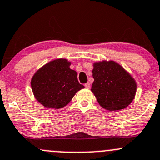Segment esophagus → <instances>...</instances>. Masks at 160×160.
Returning <instances> with one entry per match:
<instances>
[{"mask_svg": "<svg viewBox=\"0 0 160 160\" xmlns=\"http://www.w3.org/2000/svg\"><path fill=\"white\" fill-rule=\"evenodd\" d=\"M84 87H85V88H88V89H89V88H90V83H85Z\"/></svg>", "mask_w": 160, "mask_h": 160, "instance_id": "34e87169", "label": "esophagus"}]
</instances>
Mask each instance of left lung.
<instances>
[{"label": "left lung", "mask_w": 160, "mask_h": 160, "mask_svg": "<svg viewBox=\"0 0 160 160\" xmlns=\"http://www.w3.org/2000/svg\"><path fill=\"white\" fill-rule=\"evenodd\" d=\"M91 91L98 104L108 111H120L132 102L137 83L135 79L120 64L113 60L93 63Z\"/></svg>", "instance_id": "8db88e82"}]
</instances>
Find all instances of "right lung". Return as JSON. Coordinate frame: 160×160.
I'll return each instance as SVG.
<instances>
[{"label":"right lung","mask_w":160,"mask_h":160,"mask_svg":"<svg viewBox=\"0 0 160 160\" xmlns=\"http://www.w3.org/2000/svg\"><path fill=\"white\" fill-rule=\"evenodd\" d=\"M70 65L67 59H53L35 72L31 87L38 103L48 108L60 109L70 102L77 91L84 88Z\"/></svg>","instance_id":"1"}]
</instances>
